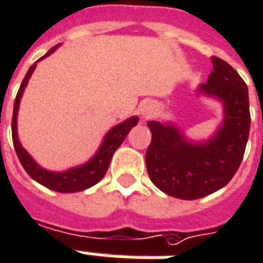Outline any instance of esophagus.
<instances>
[{
  "label": "esophagus",
  "mask_w": 263,
  "mask_h": 263,
  "mask_svg": "<svg viewBox=\"0 0 263 263\" xmlns=\"http://www.w3.org/2000/svg\"><path fill=\"white\" fill-rule=\"evenodd\" d=\"M155 105L153 102H144L141 103V106H140V118L143 119V122L145 120H148L155 115Z\"/></svg>",
  "instance_id": "obj_1"
}]
</instances>
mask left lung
<instances>
[{
	"label": "left lung",
	"mask_w": 263,
	"mask_h": 263,
	"mask_svg": "<svg viewBox=\"0 0 263 263\" xmlns=\"http://www.w3.org/2000/svg\"><path fill=\"white\" fill-rule=\"evenodd\" d=\"M213 71L196 93L223 105V122L204 141H193L171 122L147 123L151 143L145 165L151 182L166 195L183 200L208 196L224 187L238 170L251 126L248 88L237 71L212 57Z\"/></svg>",
	"instance_id": "obj_1"
}]
</instances>
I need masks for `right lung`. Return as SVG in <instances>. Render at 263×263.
<instances>
[{
  "mask_svg": "<svg viewBox=\"0 0 263 263\" xmlns=\"http://www.w3.org/2000/svg\"><path fill=\"white\" fill-rule=\"evenodd\" d=\"M57 47H59V45L50 49L42 59L50 55ZM42 59H39L37 61H40ZM36 63H34L33 66H30V68L26 72L18 93H16V98H15V103H13L12 141L15 151H16V155H18L22 166L25 168V171L28 172V175H30V178L34 179L36 182H39L40 185H43V186L49 187L51 191H55V192L60 193H74L80 192V191H85L88 187L93 186L95 183H98L105 176L115 151L118 150L119 145L123 143V140L126 139V136L129 134L130 130L139 123V118L137 116H132V118L126 119L122 123L113 126L112 129L106 133V136L103 137L102 143L99 145V148L95 153V155L92 157L91 160L87 161L85 164L74 166V168H70V170H66V171L61 172L45 170L22 147L18 137L19 103H21V98L24 95L25 88H26L28 82H29V78L33 74L34 68H36Z\"/></svg>",
  "mask_w": 263,
  "mask_h": 263,
  "instance_id": "add662e5",
  "label": "right lung"
}]
</instances>
